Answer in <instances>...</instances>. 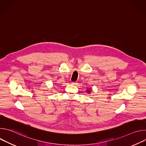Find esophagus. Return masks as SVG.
Wrapping results in <instances>:
<instances>
[{"instance_id": "obj_1", "label": "esophagus", "mask_w": 146, "mask_h": 146, "mask_svg": "<svg viewBox=\"0 0 146 146\" xmlns=\"http://www.w3.org/2000/svg\"><path fill=\"white\" fill-rule=\"evenodd\" d=\"M72 84L74 86H77L78 84V82H72Z\"/></svg>"}]
</instances>
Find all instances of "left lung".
I'll use <instances>...</instances> for the list:
<instances>
[{"instance_id":"obj_1","label":"left lung","mask_w":146,"mask_h":146,"mask_svg":"<svg viewBox=\"0 0 146 146\" xmlns=\"http://www.w3.org/2000/svg\"><path fill=\"white\" fill-rule=\"evenodd\" d=\"M87 91V92H88V93H90V92H91V91L89 90H88Z\"/></svg>"}]
</instances>
